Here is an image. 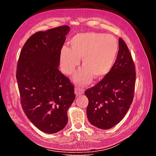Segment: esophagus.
<instances>
[{"label": "esophagus", "instance_id": "1", "mask_svg": "<svg viewBox=\"0 0 156 156\" xmlns=\"http://www.w3.org/2000/svg\"><path fill=\"white\" fill-rule=\"evenodd\" d=\"M84 90L83 87H76L75 88V94H76L77 96L81 95V94L84 93Z\"/></svg>", "mask_w": 156, "mask_h": 156}]
</instances>
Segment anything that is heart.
Masks as SVG:
<instances>
[{
	"instance_id": "heart-1",
	"label": "heart",
	"mask_w": 156,
	"mask_h": 156,
	"mask_svg": "<svg viewBox=\"0 0 156 156\" xmlns=\"http://www.w3.org/2000/svg\"><path fill=\"white\" fill-rule=\"evenodd\" d=\"M70 48L64 47L60 63L66 74L72 73L83 57V68L75 75L77 83L87 84L92 76L101 79L109 73L119 53V43L115 37L101 33L86 32L74 36L69 42Z\"/></svg>"
}]
</instances>
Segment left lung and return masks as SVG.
Instances as JSON below:
<instances>
[{
  "mask_svg": "<svg viewBox=\"0 0 156 156\" xmlns=\"http://www.w3.org/2000/svg\"><path fill=\"white\" fill-rule=\"evenodd\" d=\"M111 72L84 92L88 99L87 114L90 123L108 129L124 119L134 97L136 72L128 48L122 38Z\"/></svg>",
  "mask_w": 156,
  "mask_h": 156,
  "instance_id": "1",
  "label": "left lung"
}]
</instances>
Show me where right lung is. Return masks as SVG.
<instances>
[{
  "instance_id": "obj_1",
  "label": "right lung",
  "mask_w": 156,
  "mask_h": 156,
  "mask_svg": "<svg viewBox=\"0 0 156 156\" xmlns=\"http://www.w3.org/2000/svg\"><path fill=\"white\" fill-rule=\"evenodd\" d=\"M64 25L37 32L21 51L16 78L25 114L37 129L53 134L64 128L75 95L69 79L58 69L60 52L69 32Z\"/></svg>"
}]
</instances>
